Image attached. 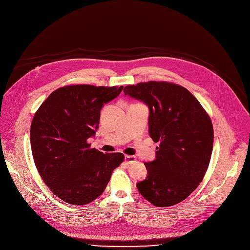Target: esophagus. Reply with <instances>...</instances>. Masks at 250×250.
Returning a JSON list of instances; mask_svg holds the SVG:
<instances>
[{
  "label": "esophagus",
  "mask_w": 250,
  "mask_h": 250,
  "mask_svg": "<svg viewBox=\"0 0 250 250\" xmlns=\"http://www.w3.org/2000/svg\"><path fill=\"white\" fill-rule=\"evenodd\" d=\"M125 162H126L127 164H133V163L136 162V157L126 155V156H125Z\"/></svg>",
  "instance_id": "34e87169"
}]
</instances>
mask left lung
I'll list each match as a JSON object with an SVG mask.
<instances>
[{"label":"left lung","mask_w":250,"mask_h":250,"mask_svg":"<svg viewBox=\"0 0 250 250\" xmlns=\"http://www.w3.org/2000/svg\"><path fill=\"white\" fill-rule=\"evenodd\" d=\"M124 93L148 106V134L160 143L156 160L145 163L147 176L137 188L154 206L176 205L198 187L208 169L214 141L211 118L188 89L173 83L129 84Z\"/></svg>","instance_id":"left-lung-1"}]
</instances>
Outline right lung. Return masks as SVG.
Returning a JSON list of instances; mask_svg holds the SVG:
<instances>
[{
  "mask_svg": "<svg viewBox=\"0 0 250 250\" xmlns=\"http://www.w3.org/2000/svg\"><path fill=\"white\" fill-rule=\"evenodd\" d=\"M123 86L69 84L50 94L31 122L30 144L36 168L61 200L85 205L101 196L122 153L104 154L87 139L98 128L101 109Z\"/></svg>",
  "mask_w": 250,
  "mask_h": 250,
  "instance_id": "obj_1",
  "label": "right lung"
}]
</instances>
